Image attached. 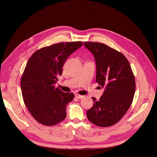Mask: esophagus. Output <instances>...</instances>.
<instances>
[{
	"label": "esophagus",
	"mask_w": 157,
	"mask_h": 157,
	"mask_svg": "<svg viewBox=\"0 0 157 157\" xmlns=\"http://www.w3.org/2000/svg\"><path fill=\"white\" fill-rule=\"evenodd\" d=\"M75 97H77L78 98H83V95H80V94H75Z\"/></svg>",
	"instance_id": "esophagus-1"
}]
</instances>
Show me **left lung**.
Returning a JSON list of instances; mask_svg holds the SVG:
<instances>
[{
	"mask_svg": "<svg viewBox=\"0 0 157 157\" xmlns=\"http://www.w3.org/2000/svg\"><path fill=\"white\" fill-rule=\"evenodd\" d=\"M96 62V82L105 86L99 101L92 97L94 105L86 111L94 125L108 127L118 123L132 103L136 90L134 73L123 53L105 44L85 42Z\"/></svg>",
	"mask_w": 157,
	"mask_h": 157,
	"instance_id": "left-lung-1",
	"label": "left lung"
}]
</instances>
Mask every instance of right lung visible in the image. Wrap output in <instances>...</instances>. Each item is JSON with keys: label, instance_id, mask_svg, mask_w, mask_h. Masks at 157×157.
<instances>
[{"label": "right lung", "instance_id": "obj_1", "mask_svg": "<svg viewBox=\"0 0 157 157\" xmlns=\"http://www.w3.org/2000/svg\"><path fill=\"white\" fill-rule=\"evenodd\" d=\"M80 41L59 43L36 51L29 59L21 78L23 99L37 121L53 126L66 117V107L74 97L55 87L57 76L70 55L83 45Z\"/></svg>", "mask_w": 157, "mask_h": 157}]
</instances>
